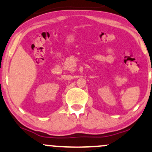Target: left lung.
<instances>
[{
    "label": "left lung",
    "instance_id": "obj_1",
    "mask_svg": "<svg viewBox=\"0 0 152 152\" xmlns=\"http://www.w3.org/2000/svg\"><path fill=\"white\" fill-rule=\"evenodd\" d=\"M151 83H152V81H151Z\"/></svg>",
    "mask_w": 152,
    "mask_h": 152
}]
</instances>
